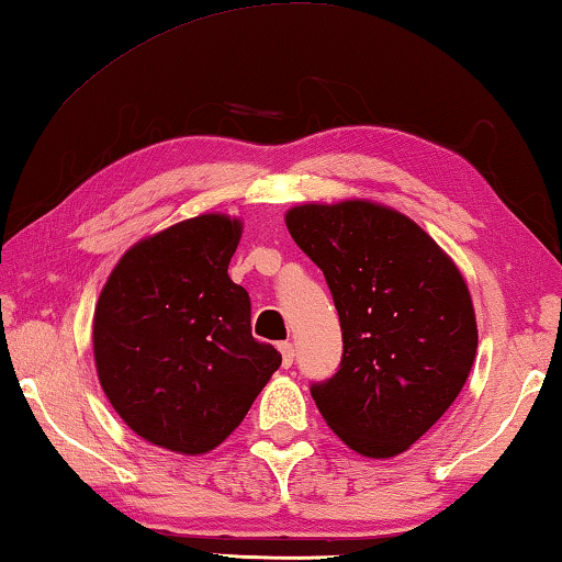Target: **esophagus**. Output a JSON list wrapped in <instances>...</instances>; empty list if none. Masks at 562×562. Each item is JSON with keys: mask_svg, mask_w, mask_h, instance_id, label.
<instances>
[{"mask_svg": "<svg viewBox=\"0 0 562 562\" xmlns=\"http://www.w3.org/2000/svg\"><path fill=\"white\" fill-rule=\"evenodd\" d=\"M278 349L282 351V367L290 369L292 361H294V347H292V341H280Z\"/></svg>", "mask_w": 562, "mask_h": 562, "instance_id": "34e87169", "label": "esophagus"}]
</instances>
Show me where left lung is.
Segmentation results:
<instances>
[{"instance_id":"8db88e82","label":"left lung","mask_w":562,"mask_h":562,"mask_svg":"<svg viewBox=\"0 0 562 562\" xmlns=\"http://www.w3.org/2000/svg\"><path fill=\"white\" fill-rule=\"evenodd\" d=\"M300 250L325 272L341 327V361L310 392L349 449L406 451L469 379L479 329L471 294L443 250L406 215L367 201L288 213Z\"/></svg>"}]
</instances>
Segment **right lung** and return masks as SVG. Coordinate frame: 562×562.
I'll use <instances>...</instances> for the list:
<instances>
[{
  "mask_svg": "<svg viewBox=\"0 0 562 562\" xmlns=\"http://www.w3.org/2000/svg\"><path fill=\"white\" fill-rule=\"evenodd\" d=\"M240 221L198 215L123 255L93 315L111 406L140 439L205 453L231 436L282 364L250 331V294L227 278Z\"/></svg>",
  "mask_w": 562,
  "mask_h": 562,
  "instance_id": "obj_1",
  "label": "right lung"
}]
</instances>
